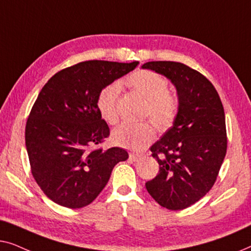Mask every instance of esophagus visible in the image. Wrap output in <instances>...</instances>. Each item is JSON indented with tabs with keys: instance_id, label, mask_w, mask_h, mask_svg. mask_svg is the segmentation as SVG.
Masks as SVG:
<instances>
[{
	"instance_id": "esophagus-1",
	"label": "esophagus",
	"mask_w": 251,
	"mask_h": 251,
	"mask_svg": "<svg viewBox=\"0 0 251 251\" xmlns=\"http://www.w3.org/2000/svg\"><path fill=\"white\" fill-rule=\"evenodd\" d=\"M129 156L132 161H138L140 159V155H139V154H137V153H130Z\"/></svg>"
}]
</instances>
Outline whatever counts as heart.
<instances>
[{"label":"heart","instance_id":"heart-1","mask_svg":"<svg viewBox=\"0 0 251 251\" xmlns=\"http://www.w3.org/2000/svg\"><path fill=\"white\" fill-rule=\"evenodd\" d=\"M126 84L147 99L146 115H150L161 128H167L176 119L179 100L175 92L168 90V82L162 75L153 71L139 70L126 78ZM120 94L118 82L106 85L98 92L96 105L99 114L109 125L118 121L116 101ZM155 136L151 122H125L113 132V139L120 146L140 151L149 145Z\"/></svg>","mask_w":251,"mask_h":251}]
</instances>
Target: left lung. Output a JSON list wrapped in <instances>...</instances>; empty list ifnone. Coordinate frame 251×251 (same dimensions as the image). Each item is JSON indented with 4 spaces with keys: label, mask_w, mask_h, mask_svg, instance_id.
<instances>
[{
    "label": "left lung",
    "mask_w": 251,
    "mask_h": 251,
    "mask_svg": "<svg viewBox=\"0 0 251 251\" xmlns=\"http://www.w3.org/2000/svg\"><path fill=\"white\" fill-rule=\"evenodd\" d=\"M142 68L169 78L179 100L173 126L151 147L160 167L145 186L160 205L181 210L203 198L217 179L227 149L224 107L211 82L186 65L149 61Z\"/></svg>",
    "instance_id": "1"
}]
</instances>
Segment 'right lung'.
Wrapping results in <instances>:
<instances>
[{
  "instance_id": "right-lung-1",
  "label": "right lung",
  "mask_w": 251,
  "mask_h": 251,
  "mask_svg": "<svg viewBox=\"0 0 251 251\" xmlns=\"http://www.w3.org/2000/svg\"><path fill=\"white\" fill-rule=\"evenodd\" d=\"M138 61L89 60L61 70L40 91L26 123L34 179L50 200L71 209L90 204L128 153L92 149L109 136L99 114L98 92L137 67Z\"/></svg>"
}]
</instances>
